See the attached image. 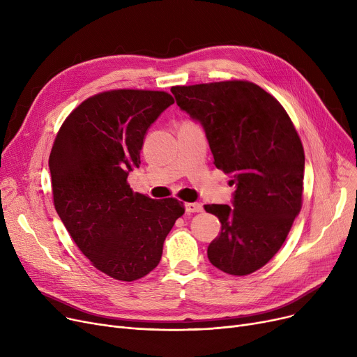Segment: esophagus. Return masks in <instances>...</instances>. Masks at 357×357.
Here are the masks:
<instances>
[{"label":"esophagus","instance_id":"1","mask_svg":"<svg viewBox=\"0 0 357 357\" xmlns=\"http://www.w3.org/2000/svg\"><path fill=\"white\" fill-rule=\"evenodd\" d=\"M185 211L191 214V213H201L202 211V205L199 202H188L185 204Z\"/></svg>","mask_w":357,"mask_h":357}]
</instances>
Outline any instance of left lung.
<instances>
[{
  "mask_svg": "<svg viewBox=\"0 0 357 357\" xmlns=\"http://www.w3.org/2000/svg\"><path fill=\"white\" fill-rule=\"evenodd\" d=\"M171 92L202 126L215 167L236 186L231 205H204L221 222L208 259L229 275H249L278 253L301 210L303 143L284 107L256 84L226 81Z\"/></svg>",
  "mask_w": 357,
  "mask_h": 357,
  "instance_id": "1",
  "label": "left lung"
}]
</instances>
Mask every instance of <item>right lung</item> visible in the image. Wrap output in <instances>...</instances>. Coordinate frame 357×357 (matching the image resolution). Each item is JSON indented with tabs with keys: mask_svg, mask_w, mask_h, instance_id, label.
Segmentation results:
<instances>
[{
	"mask_svg": "<svg viewBox=\"0 0 357 357\" xmlns=\"http://www.w3.org/2000/svg\"><path fill=\"white\" fill-rule=\"evenodd\" d=\"M172 104L163 91L101 92L70 112L50 152L56 213L91 264L126 282L159 265L163 241L185 213L178 199L156 201L127 183L146 131Z\"/></svg>",
	"mask_w": 357,
	"mask_h": 357,
	"instance_id": "obj_1",
	"label": "right lung"
}]
</instances>
